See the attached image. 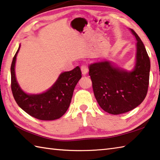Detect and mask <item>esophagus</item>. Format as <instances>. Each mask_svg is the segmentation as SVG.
Wrapping results in <instances>:
<instances>
[{"mask_svg":"<svg viewBox=\"0 0 160 160\" xmlns=\"http://www.w3.org/2000/svg\"><path fill=\"white\" fill-rule=\"evenodd\" d=\"M81 69H82V74L83 75L86 74L88 72V67L87 64H83V65L81 67Z\"/></svg>","mask_w":160,"mask_h":160,"instance_id":"34e87169","label":"esophagus"}]
</instances>
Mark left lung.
<instances>
[{"mask_svg":"<svg viewBox=\"0 0 160 160\" xmlns=\"http://www.w3.org/2000/svg\"><path fill=\"white\" fill-rule=\"evenodd\" d=\"M137 40L136 63L128 72L112 65L108 61L89 66V76L98 103L103 110L119 114L133 110L146 97L149 85L150 61L138 34L131 29Z\"/></svg>","mask_w":160,"mask_h":160,"instance_id":"8db88e82","label":"left lung"}]
</instances>
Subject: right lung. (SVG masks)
<instances>
[{
	"mask_svg": "<svg viewBox=\"0 0 160 160\" xmlns=\"http://www.w3.org/2000/svg\"><path fill=\"white\" fill-rule=\"evenodd\" d=\"M16 52L11 64V90L16 102L24 112L40 120H55L66 112L71 102L74 88L82 78V71L77 66L69 72L62 73L49 90L38 95H29L22 91L17 82L15 65Z\"/></svg>",
	"mask_w": 160,
	"mask_h": 160,
	"instance_id": "1",
	"label": "right lung"
}]
</instances>
